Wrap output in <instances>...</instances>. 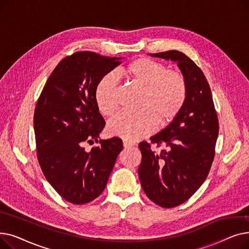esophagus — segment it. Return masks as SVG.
<instances>
[{
	"label": "esophagus",
	"mask_w": 249,
	"mask_h": 249,
	"mask_svg": "<svg viewBox=\"0 0 249 249\" xmlns=\"http://www.w3.org/2000/svg\"><path fill=\"white\" fill-rule=\"evenodd\" d=\"M133 145H134V144H133L132 142H129V141H127V140H123V146H124L125 148H131Z\"/></svg>",
	"instance_id": "obj_1"
}]
</instances>
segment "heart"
Instances as JSON below:
<instances>
[{
    "instance_id": "heart-1",
    "label": "heart",
    "mask_w": 249,
    "mask_h": 249,
    "mask_svg": "<svg viewBox=\"0 0 249 249\" xmlns=\"http://www.w3.org/2000/svg\"><path fill=\"white\" fill-rule=\"evenodd\" d=\"M133 86L142 89L137 113H119L109 121L110 135L135 141L151 133L155 122L166 125L172 122L184 106L187 97L185 77L177 71H167L164 64L149 58H138L121 71ZM99 111L112 115L119 104L117 77L108 73L101 78L95 90Z\"/></svg>"
}]
</instances>
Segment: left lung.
<instances>
[{
    "label": "left lung",
    "instance_id": "left-lung-1",
    "mask_svg": "<svg viewBox=\"0 0 249 249\" xmlns=\"http://www.w3.org/2000/svg\"><path fill=\"white\" fill-rule=\"evenodd\" d=\"M148 55L176 62L187 84L180 112L150 138L167 150L158 154L146 141L139 143L142 160L138 176L143 191L155 204L173 208L192 197L210 172L219 123L211 89L197 64L178 50Z\"/></svg>",
    "mask_w": 249,
    "mask_h": 249
}]
</instances>
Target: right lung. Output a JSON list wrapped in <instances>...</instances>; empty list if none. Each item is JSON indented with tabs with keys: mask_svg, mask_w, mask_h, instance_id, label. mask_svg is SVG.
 Wrapping results in <instances>:
<instances>
[{
	"mask_svg": "<svg viewBox=\"0 0 249 249\" xmlns=\"http://www.w3.org/2000/svg\"><path fill=\"white\" fill-rule=\"evenodd\" d=\"M123 57H107L90 51L63 58L52 71L34 112L37 158L49 184L72 204L95 200L107 185L122 140L100 139L86 151V142H98L105 127L95 90L103 76Z\"/></svg>",
	"mask_w": 249,
	"mask_h": 249,
	"instance_id": "add662e5",
	"label": "right lung"
}]
</instances>
